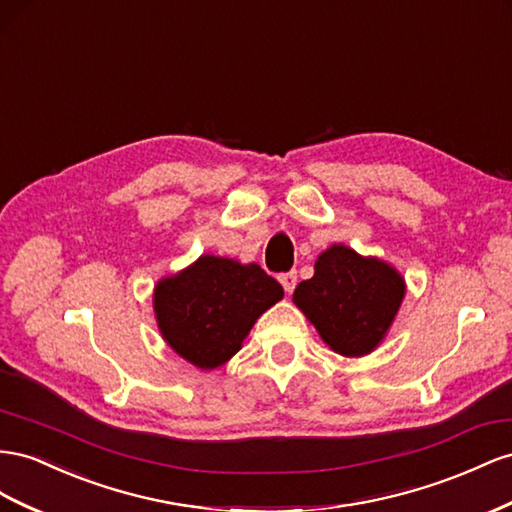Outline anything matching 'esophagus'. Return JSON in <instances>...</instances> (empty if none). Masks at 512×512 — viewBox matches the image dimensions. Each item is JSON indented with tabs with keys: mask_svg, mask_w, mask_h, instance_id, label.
<instances>
[{
	"mask_svg": "<svg viewBox=\"0 0 512 512\" xmlns=\"http://www.w3.org/2000/svg\"><path fill=\"white\" fill-rule=\"evenodd\" d=\"M280 282L284 286L286 293H293L295 286H297V271H286L280 275Z\"/></svg>",
	"mask_w": 512,
	"mask_h": 512,
	"instance_id": "obj_1",
	"label": "esophagus"
}]
</instances>
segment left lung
Segmentation results:
<instances>
[{"label": "left lung", "mask_w": 512, "mask_h": 512, "mask_svg": "<svg viewBox=\"0 0 512 512\" xmlns=\"http://www.w3.org/2000/svg\"><path fill=\"white\" fill-rule=\"evenodd\" d=\"M403 297L405 282L390 265L334 245L295 288L293 301L331 349L359 357L381 342Z\"/></svg>", "instance_id": "8db88e82"}]
</instances>
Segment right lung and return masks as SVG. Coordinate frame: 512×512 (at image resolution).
I'll return each instance as SVG.
<instances>
[{"label": "right lung", "instance_id": "right-lung-1", "mask_svg": "<svg viewBox=\"0 0 512 512\" xmlns=\"http://www.w3.org/2000/svg\"><path fill=\"white\" fill-rule=\"evenodd\" d=\"M284 290L256 262L202 256L155 288V312L163 338L193 366L211 370L241 349L258 316Z\"/></svg>", "mask_w": 512, "mask_h": 512}]
</instances>
